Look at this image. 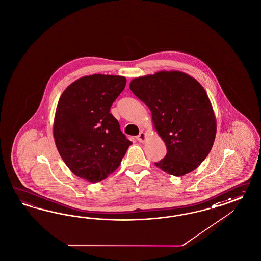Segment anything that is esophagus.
<instances>
[{
    "label": "esophagus",
    "instance_id": "obj_1",
    "mask_svg": "<svg viewBox=\"0 0 261 261\" xmlns=\"http://www.w3.org/2000/svg\"><path fill=\"white\" fill-rule=\"evenodd\" d=\"M146 139H147V137H146V134H145L143 131H142L140 134L138 135V137H137V140L140 142H145Z\"/></svg>",
    "mask_w": 261,
    "mask_h": 261
}]
</instances>
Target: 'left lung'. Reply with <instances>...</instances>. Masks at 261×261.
Instances as JSON below:
<instances>
[{"label": "left lung", "mask_w": 261, "mask_h": 261, "mask_svg": "<svg viewBox=\"0 0 261 261\" xmlns=\"http://www.w3.org/2000/svg\"><path fill=\"white\" fill-rule=\"evenodd\" d=\"M130 90L150 109L152 122L166 145L155 166L181 177L196 169L214 145L216 119L205 89L180 71L136 77Z\"/></svg>", "instance_id": "left-lung-1"}]
</instances>
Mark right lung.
<instances>
[{
	"label": "right lung",
	"instance_id": "obj_1",
	"mask_svg": "<svg viewBox=\"0 0 261 261\" xmlns=\"http://www.w3.org/2000/svg\"><path fill=\"white\" fill-rule=\"evenodd\" d=\"M126 79L92 74L65 89L56 107V148L72 173L89 182H101L119 167L132 142L110 113Z\"/></svg>",
	"mask_w": 261,
	"mask_h": 261
}]
</instances>
